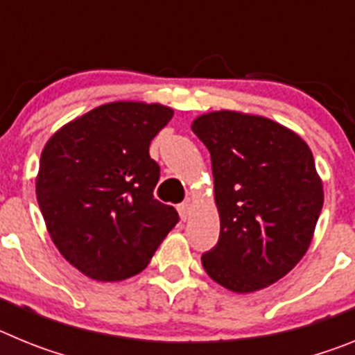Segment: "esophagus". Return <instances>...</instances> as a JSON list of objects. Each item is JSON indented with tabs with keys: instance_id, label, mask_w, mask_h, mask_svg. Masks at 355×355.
<instances>
[{
	"instance_id": "obj_1",
	"label": "esophagus",
	"mask_w": 355,
	"mask_h": 355,
	"mask_svg": "<svg viewBox=\"0 0 355 355\" xmlns=\"http://www.w3.org/2000/svg\"><path fill=\"white\" fill-rule=\"evenodd\" d=\"M178 211H180L181 220H188V216H190V211H192V200L187 199V200H184V202H181V205L178 206Z\"/></svg>"
}]
</instances>
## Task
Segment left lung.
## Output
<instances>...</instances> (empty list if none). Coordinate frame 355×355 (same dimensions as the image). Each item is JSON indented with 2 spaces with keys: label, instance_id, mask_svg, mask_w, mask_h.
<instances>
[{
  "label": "left lung",
  "instance_id": "1",
  "mask_svg": "<svg viewBox=\"0 0 355 355\" xmlns=\"http://www.w3.org/2000/svg\"><path fill=\"white\" fill-rule=\"evenodd\" d=\"M211 155L220 238L202 254L206 274L234 293L270 286L304 258L324 206V183L290 128L234 110L193 119Z\"/></svg>",
  "mask_w": 355,
  "mask_h": 355
}]
</instances>
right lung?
I'll use <instances>...</instances> for the list:
<instances>
[{"instance_id": "right-lung-1", "label": "right lung", "mask_w": 355, "mask_h": 355, "mask_svg": "<svg viewBox=\"0 0 355 355\" xmlns=\"http://www.w3.org/2000/svg\"><path fill=\"white\" fill-rule=\"evenodd\" d=\"M172 115L159 103H106L44 146L35 180L44 222L62 256L94 281L140 274L180 220L153 196L159 167L149 156Z\"/></svg>"}]
</instances>
